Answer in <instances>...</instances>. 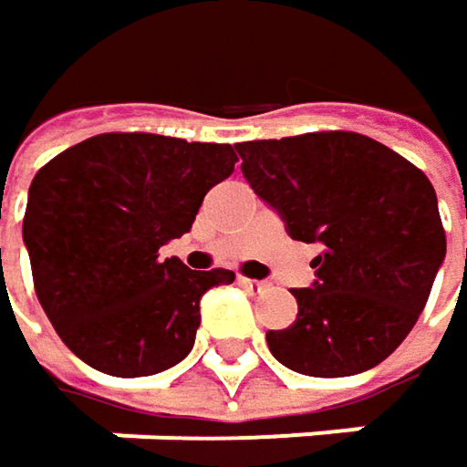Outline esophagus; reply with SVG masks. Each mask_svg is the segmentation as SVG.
<instances>
[{"mask_svg":"<svg viewBox=\"0 0 467 467\" xmlns=\"http://www.w3.org/2000/svg\"><path fill=\"white\" fill-rule=\"evenodd\" d=\"M240 285H243L245 291H251V294H265V291H270V283H265V280H251V277H240Z\"/></svg>","mask_w":467,"mask_h":467,"instance_id":"esophagus-1","label":"esophagus"}]
</instances>
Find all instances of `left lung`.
Listing matches in <instances>:
<instances>
[{"label": "left lung", "mask_w": 467, "mask_h": 467, "mask_svg": "<svg viewBox=\"0 0 467 467\" xmlns=\"http://www.w3.org/2000/svg\"><path fill=\"white\" fill-rule=\"evenodd\" d=\"M243 176L294 240L320 243L318 280L294 288L270 353L307 377H350L388 358L417 323L444 262L436 190L399 151L353 130L234 144Z\"/></svg>", "instance_id": "1"}]
</instances>
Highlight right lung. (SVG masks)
Here are the masks:
<instances>
[{
	"label": "right lung",
	"mask_w": 467,
	"mask_h": 467,
	"mask_svg": "<svg viewBox=\"0 0 467 467\" xmlns=\"http://www.w3.org/2000/svg\"><path fill=\"white\" fill-rule=\"evenodd\" d=\"M234 162L230 144L101 133L36 171L23 240L36 299L77 358L111 377L187 358L200 296L234 273L187 270L160 248L190 233L205 192Z\"/></svg>",
	"instance_id": "1"
}]
</instances>
